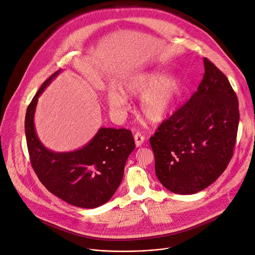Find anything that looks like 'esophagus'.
I'll use <instances>...</instances> for the list:
<instances>
[{
  "instance_id": "34e87169",
  "label": "esophagus",
  "mask_w": 255,
  "mask_h": 255,
  "mask_svg": "<svg viewBox=\"0 0 255 255\" xmlns=\"http://www.w3.org/2000/svg\"><path fill=\"white\" fill-rule=\"evenodd\" d=\"M133 138H134V143H135L136 147H140L145 141V136L141 132H135Z\"/></svg>"
}]
</instances>
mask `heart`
Wrapping results in <instances>:
<instances>
[{"mask_svg":"<svg viewBox=\"0 0 255 255\" xmlns=\"http://www.w3.org/2000/svg\"><path fill=\"white\" fill-rule=\"evenodd\" d=\"M181 89V80L177 75H165L162 70H150L136 73L122 84V92L109 90L107 100L110 108L123 112L128 104V97H139L140 108L146 119L160 123L170 112Z\"/></svg>","mask_w":255,"mask_h":255,"instance_id":"b5f03b06","label":"heart"}]
</instances>
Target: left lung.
<instances>
[{
  "mask_svg": "<svg viewBox=\"0 0 255 255\" xmlns=\"http://www.w3.org/2000/svg\"><path fill=\"white\" fill-rule=\"evenodd\" d=\"M190 100L150 138L155 172L170 192L195 194L227 168L236 144L239 104L227 76L207 58Z\"/></svg>",
  "mask_w": 255,
  "mask_h": 255,
  "instance_id": "obj_1",
  "label": "left lung"
}]
</instances>
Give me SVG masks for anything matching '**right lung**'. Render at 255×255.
<instances>
[{
  "mask_svg": "<svg viewBox=\"0 0 255 255\" xmlns=\"http://www.w3.org/2000/svg\"><path fill=\"white\" fill-rule=\"evenodd\" d=\"M61 69L38 89L25 114V135L31 166L38 180L57 197L82 208L106 203L123 181L127 159L134 149L130 130L101 128L83 148L54 152L37 138L34 112L38 97Z\"/></svg>",
  "mask_w": 255,
  "mask_h": 255,
  "instance_id": "1",
  "label": "right lung"
}]
</instances>
